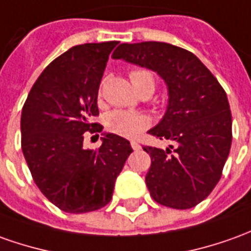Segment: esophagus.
Masks as SVG:
<instances>
[{
	"label": "esophagus",
	"instance_id": "1",
	"mask_svg": "<svg viewBox=\"0 0 251 251\" xmlns=\"http://www.w3.org/2000/svg\"><path fill=\"white\" fill-rule=\"evenodd\" d=\"M131 146H132L134 150H139V149H141V145H139L138 142H135V141H132V142H131Z\"/></svg>",
	"mask_w": 251,
	"mask_h": 251
}]
</instances>
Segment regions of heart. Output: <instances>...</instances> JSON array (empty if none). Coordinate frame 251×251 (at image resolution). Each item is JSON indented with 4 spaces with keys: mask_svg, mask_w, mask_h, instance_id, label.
<instances>
[{
    "mask_svg": "<svg viewBox=\"0 0 251 251\" xmlns=\"http://www.w3.org/2000/svg\"><path fill=\"white\" fill-rule=\"evenodd\" d=\"M129 77H131L132 86L142 82L145 79H153L151 74L148 71H134ZM105 124H106L108 131H110L112 134L123 136V138H136L148 128L150 120L148 116L142 113L117 109L106 116Z\"/></svg>",
    "mask_w": 251,
    "mask_h": 251,
    "instance_id": "heart-1",
    "label": "heart"
}]
</instances>
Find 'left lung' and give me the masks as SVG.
<instances>
[{
  "label": "left lung",
  "instance_id": "obj_1",
  "mask_svg": "<svg viewBox=\"0 0 251 251\" xmlns=\"http://www.w3.org/2000/svg\"><path fill=\"white\" fill-rule=\"evenodd\" d=\"M112 57L157 72L167 84V110L149 132L175 146L143 148L151 158L145 180L155 202L194 208L220 180L229 154L232 117L226 91L198 57L171 43H122Z\"/></svg>",
  "mask_w": 251,
  "mask_h": 251
}]
</instances>
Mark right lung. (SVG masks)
Segmentation results:
<instances>
[{
	"instance_id": "add662e5",
	"label": "right lung",
	"mask_w": 251,
	"mask_h": 251,
	"mask_svg": "<svg viewBox=\"0 0 251 251\" xmlns=\"http://www.w3.org/2000/svg\"><path fill=\"white\" fill-rule=\"evenodd\" d=\"M117 41L84 43L67 50L45 68L22 110V150L38 188L68 213L103 208L132 151L127 139L102 132L96 150L83 148L84 132H101L91 123L109 54Z\"/></svg>"
}]
</instances>
